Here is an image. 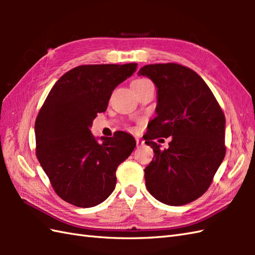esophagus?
Returning a JSON list of instances; mask_svg holds the SVG:
<instances>
[{
	"instance_id": "34e87169",
	"label": "esophagus",
	"mask_w": 255,
	"mask_h": 255,
	"mask_svg": "<svg viewBox=\"0 0 255 255\" xmlns=\"http://www.w3.org/2000/svg\"><path fill=\"white\" fill-rule=\"evenodd\" d=\"M136 142H137V147H138V148H139V147H142V145L144 144L143 140L139 139V138H136Z\"/></svg>"
}]
</instances>
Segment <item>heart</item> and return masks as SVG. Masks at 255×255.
<instances>
[{"mask_svg": "<svg viewBox=\"0 0 255 255\" xmlns=\"http://www.w3.org/2000/svg\"><path fill=\"white\" fill-rule=\"evenodd\" d=\"M147 82H150V81H149V80H145V79H139V80L133 81V82H132V86L138 85V84H143V83H147Z\"/></svg>", "mask_w": 255, "mask_h": 255, "instance_id": "b5f03b06", "label": "heart"}]
</instances>
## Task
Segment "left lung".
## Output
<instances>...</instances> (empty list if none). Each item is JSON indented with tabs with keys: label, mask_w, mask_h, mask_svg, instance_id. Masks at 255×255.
Segmentation results:
<instances>
[{
	"label": "left lung",
	"mask_w": 255,
	"mask_h": 255,
	"mask_svg": "<svg viewBox=\"0 0 255 255\" xmlns=\"http://www.w3.org/2000/svg\"><path fill=\"white\" fill-rule=\"evenodd\" d=\"M138 75L154 83L158 101L145 137L154 152L144 169L145 186L165 205L191 203L207 191L225 158L224 113L208 85L189 68L148 64ZM159 136L172 137L163 151L153 141Z\"/></svg>",
	"instance_id": "1"
}]
</instances>
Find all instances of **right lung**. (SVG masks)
Here are the masks:
<instances>
[{
  "mask_svg": "<svg viewBox=\"0 0 255 255\" xmlns=\"http://www.w3.org/2000/svg\"><path fill=\"white\" fill-rule=\"evenodd\" d=\"M137 63L89 64L70 70L48 94L35 123L36 155L55 192L82 208L104 202L116 186V170L136 148L125 131L97 141L91 132L113 91Z\"/></svg>",
  "mask_w": 255,
  "mask_h": 255,
  "instance_id": "add662e5",
  "label": "right lung"
}]
</instances>
